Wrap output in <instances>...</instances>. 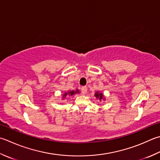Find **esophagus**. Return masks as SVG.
Returning <instances> with one entry per match:
<instances>
[{
	"mask_svg": "<svg viewBox=\"0 0 160 160\" xmlns=\"http://www.w3.org/2000/svg\"><path fill=\"white\" fill-rule=\"evenodd\" d=\"M81 90H82V93H87V87H82V88H81Z\"/></svg>",
	"mask_w": 160,
	"mask_h": 160,
	"instance_id": "obj_1",
	"label": "esophagus"
}]
</instances>
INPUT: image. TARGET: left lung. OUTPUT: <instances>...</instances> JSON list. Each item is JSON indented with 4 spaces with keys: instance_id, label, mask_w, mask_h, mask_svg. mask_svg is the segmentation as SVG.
Masks as SVG:
<instances>
[{
    "instance_id": "8db88e82",
    "label": "left lung",
    "mask_w": 160,
    "mask_h": 160,
    "mask_svg": "<svg viewBox=\"0 0 160 160\" xmlns=\"http://www.w3.org/2000/svg\"><path fill=\"white\" fill-rule=\"evenodd\" d=\"M94 96L96 98L97 100H99L100 101H105V96L103 95V93L102 92H96L94 94Z\"/></svg>"
}]
</instances>
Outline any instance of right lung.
Returning a JSON list of instances; mask_svg holds the SVG:
<instances>
[{
	"instance_id": "right-lung-1",
	"label": "right lung",
	"mask_w": 160,
	"mask_h": 160,
	"mask_svg": "<svg viewBox=\"0 0 160 160\" xmlns=\"http://www.w3.org/2000/svg\"><path fill=\"white\" fill-rule=\"evenodd\" d=\"M79 89H76V90H72V91H68L67 92H64V93L63 95H62V100H64L66 98V97H68V96H73L75 94H77V93H79Z\"/></svg>"
}]
</instances>
